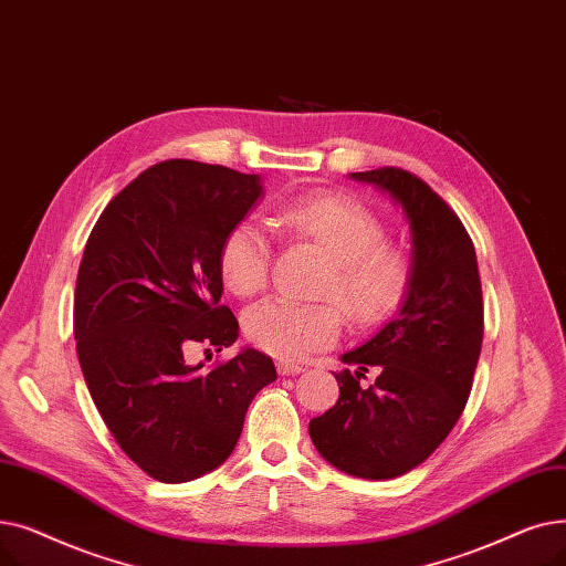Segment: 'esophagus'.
<instances>
[{
  "label": "esophagus",
  "instance_id": "esophagus-1",
  "mask_svg": "<svg viewBox=\"0 0 566 566\" xmlns=\"http://www.w3.org/2000/svg\"><path fill=\"white\" fill-rule=\"evenodd\" d=\"M304 368L302 366H297V364H290V361H279V373L281 375H297V373H302Z\"/></svg>",
  "mask_w": 566,
  "mask_h": 566
}]
</instances>
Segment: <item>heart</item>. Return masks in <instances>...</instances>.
Returning a JSON list of instances; mask_svg holds the SVG:
<instances>
[{
    "instance_id": "obj_1",
    "label": "heart",
    "mask_w": 566,
    "mask_h": 566,
    "mask_svg": "<svg viewBox=\"0 0 566 566\" xmlns=\"http://www.w3.org/2000/svg\"><path fill=\"white\" fill-rule=\"evenodd\" d=\"M279 221L332 258L319 294L336 300L355 325H378L400 306L410 285V260L387 244L385 221L368 205L343 193L304 196L285 202ZM269 266L272 244L264 228L255 219L232 226L219 253L226 287L249 297L266 285ZM244 329L264 353L304 359L338 340L343 313L334 302L300 304L272 297L247 311Z\"/></svg>"
}]
</instances>
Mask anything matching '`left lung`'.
Here are the masks:
<instances>
[{
    "label": "left lung",
    "mask_w": 566,
    "mask_h": 566,
    "mask_svg": "<svg viewBox=\"0 0 566 566\" xmlns=\"http://www.w3.org/2000/svg\"><path fill=\"white\" fill-rule=\"evenodd\" d=\"M389 193L412 228V272L398 315L340 359L336 406L311 419L322 459L345 474L394 479L421 465L459 421L483 340L474 244L455 211L417 175L378 168L349 175ZM368 367L379 370L361 386Z\"/></svg>",
    "instance_id": "1"
}]
</instances>
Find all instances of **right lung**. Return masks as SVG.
Returning <instances> with one entry per match:
<instances>
[{"label": "right lung", "mask_w": 566, "mask_h": 566, "mask_svg": "<svg viewBox=\"0 0 566 566\" xmlns=\"http://www.w3.org/2000/svg\"><path fill=\"white\" fill-rule=\"evenodd\" d=\"M260 196L258 175L172 158L122 188L87 239L73 306L80 368L119 449L156 481L217 470L276 380L253 347L211 370L186 361L196 343L221 353L239 336L219 253Z\"/></svg>", "instance_id": "obj_1"}]
</instances>
